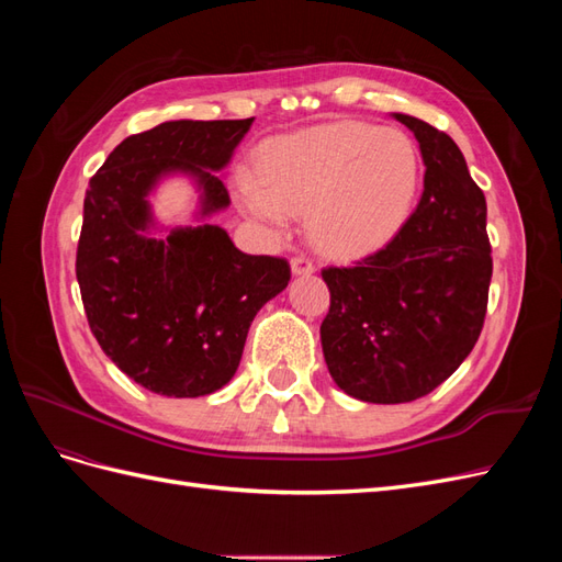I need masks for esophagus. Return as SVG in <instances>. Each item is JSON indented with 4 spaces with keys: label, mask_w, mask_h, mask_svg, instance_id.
<instances>
[{
    "label": "esophagus",
    "mask_w": 562,
    "mask_h": 562,
    "mask_svg": "<svg viewBox=\"0 0 562 562\" xmlns=\"http://www.w3.org/2000/svg\"><path fill=\"white\" fill-rule=\"evenodd\" d=\"M291 271H293V277H312L314 265L307 258H293L291 260Z\"/></svg>",
    "instance_id": "esophagus-1"
}]
</instances>
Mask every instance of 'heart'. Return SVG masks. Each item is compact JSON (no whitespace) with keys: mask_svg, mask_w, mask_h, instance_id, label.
Instances as JSON below:
<instances>
[{"mask_svg":"<svg viewBox=\"0 0 562 562\" xmlns=\"http://www.w3.org/2000/svg\"><path fill=\"white\" fill-rule=\"evenodd\" d=\"M422 178L417 145L398 128L330 122L269 143L260 171L239 168L241 209L271 234L307 209V232L333 258L384 248L413 215Z\"/></svg>","mask_w":562,"mask_h":562,"instance_id":"obj_1","label":"heart"}]
</instances>
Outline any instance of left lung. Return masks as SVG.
I'll return each mask as SVG.
<instances>
[{"instance_id": "1", "label": "left lung", "mask_w": 562, "mask_h": 562, "mask_svg": "<svg viewBox=\"0 0 562 562\" xmlns=\"http://www.w3.org/2000/svg\"><path fill=\"white\" fill-rule=\"evenodd\" d=\"M424 192L382 250L356 267L323 269L330 310L321 347L335 384L366 403H411L462 366L483 330L492 279L487 206L462 149L411 114Z\"/></svg>"}]
</instances>
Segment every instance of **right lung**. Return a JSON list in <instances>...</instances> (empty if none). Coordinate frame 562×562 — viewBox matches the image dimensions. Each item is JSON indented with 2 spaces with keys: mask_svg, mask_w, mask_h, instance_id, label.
<instances>
[{
  "mask_svg": "<svg viewBox=\"0 0 562 562\" xmlns=\"http://www.w3.org/2000/svg\"><path fill=\"white\" fill-rule=\"evenodd\" d=\"M252 126L164 122L128 138L91 178L83 199L77 281L98 345L140 386L168 398L223 389L239 368L248 328L285 291L281 258L241 252L209 217L229 206L217 173ZM168 177L198 190L192 226H161L148 196Z\"/></svg>",
  "mask_w": 562,
  "mask_h": 562,
  "instance_id": "1",
  "label": "right lung"
}]
</instances>
